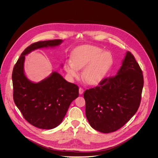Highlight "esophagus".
Listing matches in <instances>:
<instances>
[{"label": "esophagus", "instance_id": "esophagus-1", "mask_svg": "<svg viewBox=\"0 0 158 158\" xmlns=\"http://www.w3.org/2000/svg\"><path fill=\"white\" fill-rule=\"evenodd\" d=\"M83 92H84V89L81 88H79V94L81 95V94H83Z\"/></svg>", "mask_w": 158, "mask_h": 158}]
</instances>
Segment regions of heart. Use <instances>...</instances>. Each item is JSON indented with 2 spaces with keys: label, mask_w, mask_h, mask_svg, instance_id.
<instances>
[{
  "label": "heart",
  "mask_w": 158,
  "mask_h": 158,
  "mask_svg": "<svg viewBox=\"0 0 158 158\" xmlns=\"http://www.w3.org/2000/svg\"><path fill=\"white\" fill-rule=\"evenodd\" d=\"M113 63V55L109 51L94 45H85L77 48L68 60L64 69L71 78H77L78 69L81 76L89 85L98 83L107 73Z\"/></svg>",
  "instance_id": "b5f03b06"
}]
</instances>
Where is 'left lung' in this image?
<instances>
[{"instance_id": "1", "label": "left lung", "mask_w": 158, "mask_h": 158, "mask_svg": "<svg viewBox=\"0 0 158 158\" xmlns=\"http://www.w3.org/2000/svg\"><path fill=\"white\" fill-rule=\"evenodd\" d=\"M143 86L142 70L127 52L122 66L113 77L85 90L86 116L97 131L110 133L122 127L137 112Z\"/></svg>"}]
</instances>
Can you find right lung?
<instances>
[{"mask_svg": "<svg viewBox=\"0 0 158 158\" xmlns=\"http://www.w3.org/2000/svg\"><path fill=\"white\" fill-rule=\"evenodd\" d=\"M63 42L62 40H54L31 44L13 68L15 103L25 119L38 128L53 129L62 122L70 103L78 97V87L68 82L56 71L38 83L30 81L24 72L25 55L37 49L58 47Z\"/></svg>", "mask_w": 158, "mask_h": 158, "instance_id": "right-lung-1", "label": "right lung"}]
</instances>
